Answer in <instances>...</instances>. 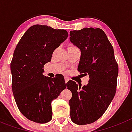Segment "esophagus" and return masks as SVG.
<instances>
[{"instance_id": "1", "label": "esophagus", "mask_w": 132, "mask_h": 132, "mask_svg": "<svg viewBox=\"0 0 132 132\" xmlns=\"http://www.w3.org/2000/svg\"><path fill=\"white\" fill-rule=\"evenodd\" d=\"M68 80H69V78L68 77H65V82H66V83L68 82Z\"/></svg>"}]
</instances>
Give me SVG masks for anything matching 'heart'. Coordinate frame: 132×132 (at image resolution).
<instances>
[{
    "mask_svg": "<svg viewBox=\"0 0 132 132\" xmlns=\"http://www.w3.org/2000/svg\"><path fill=\"white\" fill-rule=\"evenodd\" d=\"M75 47V46H73V45H71V46H69V47Z\"/></svg>",
    "mask_w": 132,
    "mask_h": 132,
    "instance_id": "b5f03b06",
    "label": "heart"
}]
</instances>
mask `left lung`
Instances as JSON below:
<instances>
[{"label":"left lung","mask_w":132,"mask_h":132,"mask_svg":"<svg viewBox=\"0 0 132 132\" xmlns=\"http://www.w3.org/2000/svg\"><path fill=\"white\" fill-rule=\"evenodd\" d=\"M70 41L81 52L78 71L89 75L86 86L81 87L72 80L67 82V88L72 93L69 101L70 116L76 124H89L103 115L114 98L118 65L112 45L101 28L70 31Z\"/></svg>","instance_id":"obj_1"}]
</instances>
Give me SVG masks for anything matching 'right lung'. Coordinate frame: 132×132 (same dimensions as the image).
Listing matches in <instances>:
<instances>
[{
	"label": "right lung",
	"instance_id": "add662e5",
	"mask_svg": "<svg viewBox=\"0 0 132 132\" xmlns=\"http://www.w3.org/2000/svg\"><path fill=\"white\" fill-rule=\"evenodd\" d=\"M68 37L65 30L31 26L20 39L10 63L12 90L20 112L30 120L44 123L52 118V102L66 88L64 77L43 75L44 65Z\"/></svg>",
	"mask_w": 132,
	"mask_h": 132
}]
</instances>
